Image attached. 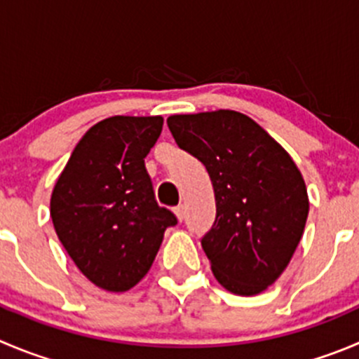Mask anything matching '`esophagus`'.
<instances>
[{
	"instance_id": "1",
	"label": "esophagus",
	"mask_w": 359,
	"mask_h": 359,
	"mask_svg": "<svg viewBox=\"0 0 359 359\" xmlns=\"http://www.w3.org/2000/svg\"><path fill=\"white\" fill-rule=\"evenodd\" d=\"M174 215L177 217V220L182 222L183 218H185V206H183V204H180V206L174 208Z\"/></svg>"
}]
</instances>
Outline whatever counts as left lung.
Wrapping results in <instances>:
<instances>
[{"instance_id":"obj_1","label":"left lung","mask_w":359,"mask_h":359,"mask_svg":"<svg viewBox=\"0 0 359 359\" xmlns=\"http://www.w3.org/2000/svg\"><path fill=\"white\" fill-rule=\"evenodd\" d=\"M174 141L204 163L217 217L201 240L227 291L259 294L287 268L303 236L309 196L289 153L236 111L167 118Z\"/></svg>"}]
</instances>
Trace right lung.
I'll list each match as a JSON object with an SVG mask.
<instances>
[{"instance_id":"1","label":"right lung","mask_w":359,"mask_h":359,"mask_svg":"<svg viewBox=\"0 0 359 359\" xmlns=\"http://www.w3.org/2000/svg\"><path fill=\"white\" fill-rule=\"evenodd\" d=\"M162 116H112L77 142L50 196V218L75 266L97 287L123 292L151 268L177 224L155 201L144 158Z\"/></svg>"}]
</instances>
